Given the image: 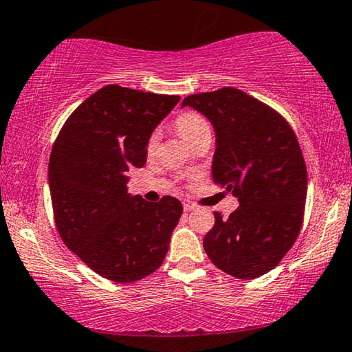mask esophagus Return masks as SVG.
Instances as JSON below:
<instances>
[{"label": "esophagus", "mask_w": 352, "mask_h": 352, "mask_svg": "<svg viewBox=\"0 0 352 352\" xmlns=\"http://www.w3.org/2000/svg\"><path fill=\"white\" fill-rule=\"evenodd\" d=\"M183 209H185V212H190L192 209H196V204H195V202H191V201H185V202H183Z\"/></svg>", "instance_id": "1"}]
</instances>
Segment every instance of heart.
Segmentation results:
<instances>
[{
  "mask_svg": "<svg viewBox=\"0 0 352 352\" xmlns=\"http://www.w3.org/2000/svg\"><path fill=\"white\" fill-rule=\"evenodd\" d=\"M175 126H177V131L180 132V135L190 143L197 140L202 133L210 132L209 122L204 120V116H201L199 113L196 111L182 113V115L177 118ZM156 145H157V133L155 132L150 137V140H148V151L150 153L155 151Z\"/></svg>",
  "mask_w": 352,
  "mask_h": 352,
  "instance_id": "1",
  "label": "heart"
}]
</instances>
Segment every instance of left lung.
<instances>
[{
  "mask_svg": "<svg viewBox=\"0 0 352 352\" xmlns=\"http://www.w3.org/2000/svg\"><path fill=\"white\" fill-rule=\"evenodd\" d=\"M182 107L212 122V180L239 201L230 219L215 212L206 254L237 279L263 276L292 249L303 223L308 174L298 140L279 113L239 89L188 96Z\"/></svg>",
  "mask_w": 352,
  "mask_h": 352,
  "instance_id": "obj_1",
  "label": "left lung"
}]
</instances>
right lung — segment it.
Wrapping results in <instances>:
<instances>
[{"mask_svg": "<svg viewBox=\"0 0 352 352\" xmlns=\"http://www.w3.org/2000/svg\"><path fill=\"white\" fill-rule=\"evenodd\" d=\"M180 97L110 84L86 98L63 124L49 160L54 220L62 241L92 271L135 282L160 268L183 212L164 196L127 192V172L143 167L153 131Z\"/></svg>", "mask_w": 352, "mask_h": 352, "instance_id": "right-lung-1", "label": "right lung"}]
</instances>
